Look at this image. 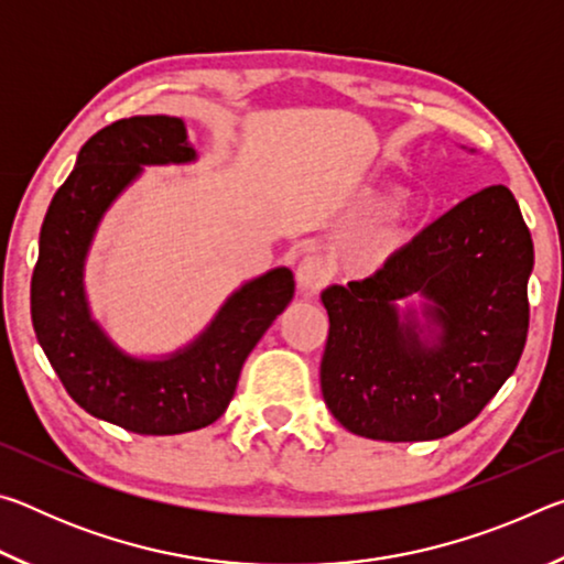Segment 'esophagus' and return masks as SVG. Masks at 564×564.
<instances>
[{
    "label": "esophagus",
    "mask_w": 564,
    "mask_h": 564,
    "mask_svg": "<svg viewBox=\"0 0 564 564\" xmlns=\"http://www.w3.org/2000/svg\"><path fill=\"white\" fill-rule=\"evenodd\" d=\"M328 279V265L321 256H303L299 265H295V281H299V289L305 293L321 291Z\"/></svg>",
    "instance_id": "1"
}]
</instances>
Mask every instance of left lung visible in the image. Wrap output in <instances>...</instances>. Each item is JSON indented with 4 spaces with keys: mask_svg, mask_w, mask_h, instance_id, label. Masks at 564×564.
<instances>
[{
    "mask_svg": "<svg viewBox=\"0 0 564 564\" xmlns=\"http://www.w3.org/2000/svg\"><path fill=\"white\" fill-rule=\"evenodd\" d=\"M530 228L508 186L453 206L362 281L321 293V390L333 417L370 441H435L470 423L512 376L530 326ZM423 297L435 341L409 310Z\"/></svg>",
    "mask_w": 564,
    "mask_h": 564,
    "instance_id": "1",
    "label": "left lung"
}]
</instances>
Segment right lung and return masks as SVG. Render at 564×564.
Wrapping results in <instances>:
<instances>
[{
  "instance_id": "1",
  "label": "right lung",
  "mask_w": 564,
  "mask_h": 564,
  "mask_svg": "<svg viewBox=\"0 0 564 564\" xmlns=\"http://www.w3.org/2000/svg\"><path fill=\"white\" fill-rule=\"evenodd\" d=\"M194 159L176 117L113 121L82 147L40 234L32 273L36 340L74 403L139 435L188 433L221 417L248 352L293 299V273L273 269L241 285L191 346L161 360L127 356L91 321L82 279L104 212L141 166Z\"/></svg>"
}]
</instances>
